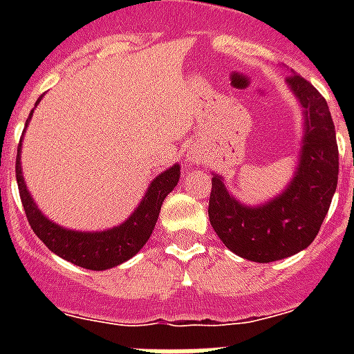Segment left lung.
<instances>
[{
  "instance_id": "left-lung-1",
  "label": "left lung",
  "mask_w": 354,
  "mask_h": 354,
  "mask_svg": "<svg viewBox=\"0 0 354 354\" xmlns=\"http://www.w3.org/2000/svg\"><path fill=\"white\" fill-rule=\"evenodd\" d=\"M286 82L305 108V138L296 176L285 193L248 207L230 196L218 174L211 180V226L233 253L255 263L305 250L318 235L338 185V145L327 101L299 75L286 77Z\"/></svg>"
}]
</instances>
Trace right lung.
<instances>
[{"instance_id": "right-lung-1", "label": "right lung", "mask_w": 354, "mask_h": 354, "mask_svg": "<svg viewBox=\"0 0 354 354\" xmlns=\"http://www.w3.org/2000/svg\"><path fill=\"white\" fill-rule=\"evenodd\" d=\"M40 99L36 102H40ZM32 112L29 113V119ZM29 119H27V122H29ZM19 147H21V141H19ZM19 147L18 156H16V182H18L19 198L24 204L25 216H27L36 236L53 253H57L58 257L66 259L80 268L108 270L133 257L152 235V230H154L158 215H160L161 204H163L167 194L176 187L178 180H180V167L178 165L161 172L160 176L154 178V182L150 183L149 191L145 194V198L141 200V204L138 205V209L133 211L132 216L127 222H122L121 226L97 233L71 232V230H64V227L57 226L55 222L47 221L32 202L29 191L25 187L24 176H21Z\"/></svg>"}]
</instances>
